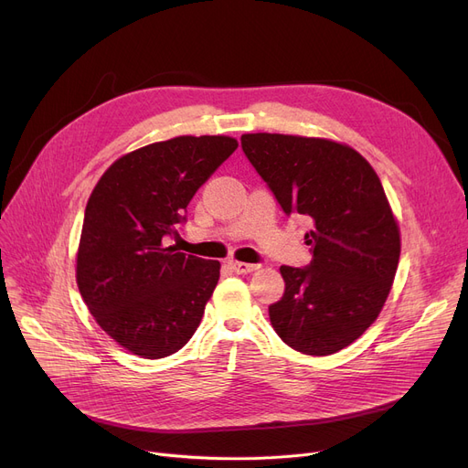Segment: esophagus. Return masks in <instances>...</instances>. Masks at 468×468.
I'll list each match as a JSON object with an SVG mask.
<instances>
[{"label":"esophagus","instance_id":"1","mask_svg":"<svg viewBox=\"0 0 468 468\" xmlns=\"http://www.w3.org/2000/svg\"><path fill=\"white\" fill-rule=\"evenodd\" d=\"M229 265H231L233 271L239 273V275H247V273H252V271H256V269H258V265L244 263V261H229Z\"/></svg>","mask_w":468,"mask_h":468}]
</instances>
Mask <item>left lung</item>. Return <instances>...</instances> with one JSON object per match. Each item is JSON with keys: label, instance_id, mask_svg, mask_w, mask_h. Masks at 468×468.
<instances>
[{"label": "left lung", "instance_id": "obj_1", "mask_svg": "<svg viewBox=\"0 0 468 468\" xmlns=\"http://www.w3.org/2000/svg\"><path fill=\"white\" fill-rule=\"evenodd\" d=\"M240 145L286 216H303L313 260L282 265L269 318L288 347L326 356L381 313L400 258V229L381 180L353 147L326 138L242 134Z\"/></svg>", "mask_w": 468, "mask_h": 468}]
</instances>
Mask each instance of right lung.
<instances>
[{
  "instance_id": "right-lung-1",
  "label": "right lung",
  "mask_w": 468,
  "mask_h": 468,
  "mask_svg": "<svg viewBox=\"0 0 468 468\" xmlns=\"http://www.w3.org/2000/svg\"><path fill=\"white\" fill-rule=\"evenodd\" d=\"M231 136H176L119 157L85 208L76 279L94 321L142 358L180 351L199 328L219 261L186 256L165 239L235 150Z\"/></svg>"
}]
</instances>
